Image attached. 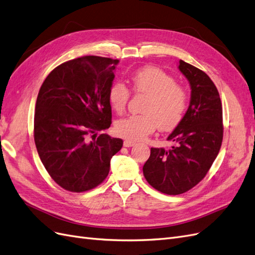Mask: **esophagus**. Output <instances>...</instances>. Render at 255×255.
Here are the masks:
<instances>
[{
	"mask_svg": "<svg viewBox=\"0 0 255 255\" xmlns=\"http://www.w3.org/2000/svg\"><path fill=\"white\" fill-rule=\"evenodd\" d=\"M134 145H136V143L133 142V141H130V139H126V141H124V146L125 147H132Z\"/></svg>",
	"mask_w": 255,
	"mask_h": 255,
	"instance_id": "1",
	"label": "esophagus"
}]
</instances>
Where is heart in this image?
<instances>
[{
	"label": "heart",
	"instance_id": "obj_1",
	"mask_svg": "<svg viewBox=\"0 0 255 255\" xmlns=\"http://www.w3.org/2000/svg\"><path fill=\"white\" fill-rule=\"evenodd\" d=\"M133 91L147 95L142 114H131L120 119L114 125L116 133L130 141H138L159 127L163 131L175 128L182 121L188 106V93L175 83L167 73L154 67H145L130 75ZM128 88L113 83L108 91V101L117 113H123L129 100Z\"/></svg>",
	"mask_w": 255,
	"mask_h": 255
}]
</instances>
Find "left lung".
<instances>
[{"label":"left lung","mask_w":255,"mask_h":255,"mask_svg":"<svg viewBox=\"0 0 255 255\" xmlns=\"http://www.w3.org/2000/svg\"><path fill=\"white\" fill-rule=\"evenodd\" d=\"M178 69L191 86V101L182 121L168 135L169 149L151 148L143 174L155 190L179 195L207 175L223 142V107L214 83L203 71L179 60Z\"/></svg>","instance_id":"1"}]
</instances>
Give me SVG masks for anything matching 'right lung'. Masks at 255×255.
<instances>
[{
  "label": "right lung",
  "instance_id": "1",
  "mask_svg": "<svg viewBox=\"0 0 255 255\" xmlns=\"http://www.w3.org/2000/svg\"><path fill=\"white\" fill-rule=\"evenodd\" d=\"M118 59L84 56L54 69L37 97L34 136L41 162L62 188L81 193L100 185L123 141L97 131L111 125L108 91ZM93 139H91V137Z\"/></svg>",
  "mask_w": 255,
  "mask_h": 255
}]
</instances>
